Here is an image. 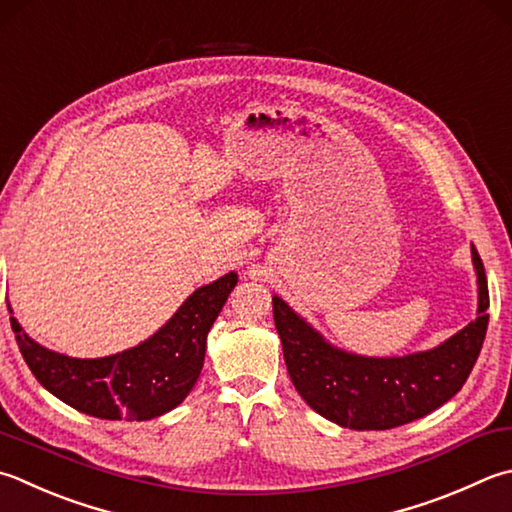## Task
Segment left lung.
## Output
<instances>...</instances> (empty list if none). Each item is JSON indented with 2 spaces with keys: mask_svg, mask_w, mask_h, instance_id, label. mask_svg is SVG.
I'll return each mask as SVG.
<instances>
[{
  "mask_svg": "<svg viewBox=\"0 0 512 512\" xmlns=\"http://www.w3.org/2000/svg\"><path fill=\"white\" fill-rule=\"evenodd\" d=\"M477 274V318L432 350L406 356H363L341 350L272 296L285 365L307 406L336 426L390 430L421 419L450 401L477 363L488 330V283L472 247Z\"/></svg>",
  "mask_w": 512,
  "mask_h": 512,
  "instance_id": "1",
  "label": "left lung"
}]
</instances>
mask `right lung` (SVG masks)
I'll return each instance as SVG.
<instances>
[{
	"mask_svg": "<svg viewBox=\"0 0 512 512\" xmlns=\"http://www.w3.org/2000/svg\"><path fill=\"white\" fill-rule=\"evenodd\" d=\"M238 283L229 272L198 287L147 341L100 359H75L33 341L11 312L24 361L44 388L89 417L149 421L180 406L205 363L207 334Z\"/></svg>",
	"mask_w": 512,
	"mask_h": 512,
	"instance_id": "add662e5",
	"label": "right lung"
}]
</instances>
